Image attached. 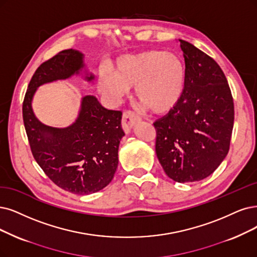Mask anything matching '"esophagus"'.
Instances as JSON below:
<instances>
[{
  "label": "esophagus",
  "instance_id": "34e87169",
  "mask_svg": "<svg viewBox=\"0 0 257 257\" xmlns=\"http://www.w3.org/2000/svg\"><path fill=\"white\" fill-rule=\"evenodd\" d=\"M142 119L137 114L131 111H127L122 114V119H121V127L125 131V134H130L131 129L134 128L138 122H140Z\"/></svg>",
  "mask_w": 257,
  "mask_h": 257
}]
</instances>
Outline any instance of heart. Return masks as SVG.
<instances>
[{
	"mask_svg": "<svg viewBox=\"0 0 257 257\" xmlns=\"http://www.w3.org/2000/svg\"><path fill=\"white\" fill-rule=\"evenodd\" d=\"M185 66L175 54L148 51L119 58L112 76L100 75V90L114 98L125 96L136 87L138 101L153 113H165L175 108L185 89Z\"/></svg>",
	"mask_w": 257,
	"mask_h": 257,
	"instance_id": "obj_1",
	"label": "heart"
}]
</instances>
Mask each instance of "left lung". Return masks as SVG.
<instances>
[{
    "instance_id": "obj_1",
    "label": "left lung",
    "mask_w": 257,
    "mask_h": 257,
    "mask_svg": "<svg viewBox=\"0 0 257 257\" xmlns=\"http://www.w3.org/2000/svg\"><path fill=\"white\" fill-rule=\"evenodd\" d=\"M185 60V89L177 106L154 125L156 154L165 174L179 183L212 175L229 153L234 102L218 63L179 39Z\"/></svg>"
}]
</instances>
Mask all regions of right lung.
<instances>
[{"label":"right lung","instance_id":"add662e5","mask_svg":"<svg viewBox=\"0 0 257 257\" xmlns=\"http://www.w3.org/2000/svg\"><path fill=\"white\" fill-rule=\"evenodd\" d=\"M94 75L77 50H65L42 63L28 84L23 101V120L33 156L52 181L66 192L89 195L106 187L118 165V146L125 136L121 112L103 108L94 95H84L78 115L68 127L47 126L35 115L33 99L43 84Z\"/></svg>","mask_w":257,"mask_h":257}]
</instances>
